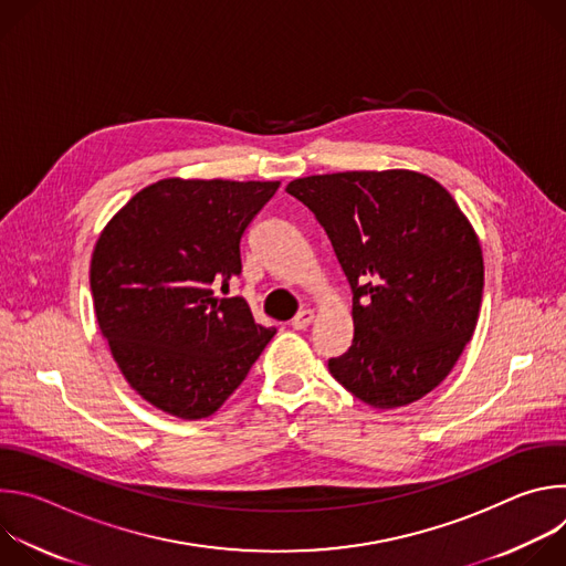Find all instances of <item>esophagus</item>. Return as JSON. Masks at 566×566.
<instances>
[{"mask_svg": "<svg viewBox=\"0 0 566 566\" xmlns=\"http://www.w3.org/2000/svg\"><path fill=\"white\" fill-rule=\"evenodd\" d=\"M313 322V311L311 308H304V311H300L293 319H291V327L295 329V332H302V329H306L308 325Z\"/></svg>", "mask_w": 566, "mask_h": 566, "instance_id": "1", "label": "esophagus"}]
</instances>
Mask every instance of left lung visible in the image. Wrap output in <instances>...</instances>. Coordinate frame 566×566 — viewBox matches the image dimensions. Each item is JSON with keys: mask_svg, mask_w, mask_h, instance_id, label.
Here are the masks:
<instances>
[{"mask_svg": "<svg viewBox=\"0 0 566 566\" xmlns=\"http://www.w3.org/2000/svg\"><path fill=\"white\" fill-rule=\"evenodd\" d=\"M327 230L354 291V343L329 360L334 378L376 410L430 394L474 334L483 255L452 195L415 170L293 179Z\"/></svg>", "mask_w": 566, "mask_h": 566, "instance_id": "obj_1", "label": "left lung"}]
</instances>
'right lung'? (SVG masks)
<instances>
[{"mask_svg":"<svg viewBox=\"0 0 566 566\" xmlns=\"http://www.w3.org/2000/svg\"><path fill=\"white\" fill-rule=\"evenodd\" d=\"M280 181L168 177L101 230L90 284L98 327L129 382L177 419L212 417L275 329L214 286L241 273L239 239Z\"/></svg>","mask_w":566,"mask_h":566,"instance_id":"right-lung-1","label":"right lung"}]
</instances>
